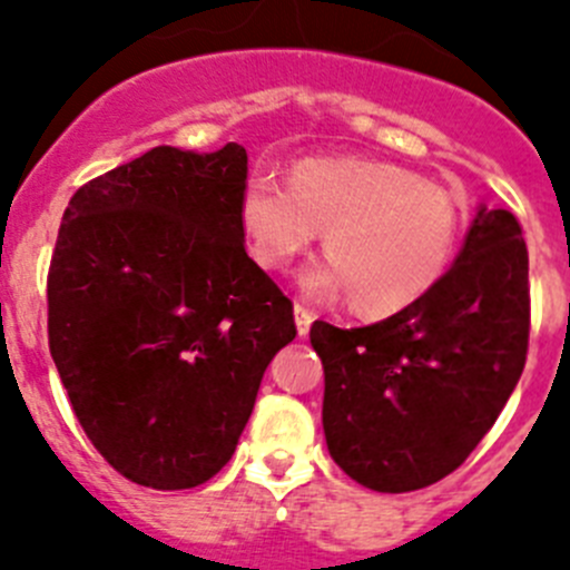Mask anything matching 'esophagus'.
<instances>
[{"mask_svg":"<svg viewBox=\"0 0 570 570\" xmlns=\"http://www.w3.org/2000/svg\"><path fill=\"white\" fill-rule=\"evenodd\" d=\"M294 320H296V331H299V336H305L311 331V322H314V311L305 308V305H299V302H296Z\"/></svg>","mask_w":570,"mask_h":570,"instance_id":"1","label":"esophagus"}]
</instances>
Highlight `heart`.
<instances>
[{"instance_id": "obj_1", "label": "heart", "mask_w": 570, "mask_h": 570, "mask_svg": "<svg viewBox=\"0 0 570 570\" xmlns=\"http://www.w3.org/2000/svg\"><path fill=\"white\" fill-rule=\"evenodd\" d=\"M239 223L262 268L285 271L325 230V254L302 276L316 299L351 294L362 316H394L425 299L448 274L460 205L440 185L376 159H299L291 185L250 176Z\"/></svg>"}]
</instances>
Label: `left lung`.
<instances>
[{
    "instance_id": "8db88e82",
    "label": "left lung",
    "mask_w": 570,
    "mask_h": 570,
    "mask_svg": "<svg viewBox=\"0 0 570 570\" xmlns=\"http://www.w3.org/2000/svg\"><path fill=\"white\" fill-rule=\"evenodd\" d=\"M531 288L517 216L480 205L425 299L365 328L314 322L322 428L336 465L380 493L428 488L468 460L517 387Z\"/></svg>"
}]
</instances>
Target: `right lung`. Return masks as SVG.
Returning a JSON list of instances; mask_svg holds the SVG:
<instances>
[{"mask_svg": "<svg viewBox=\"0 0 570 570\" xmlns=\"http://www.w3.org/2000/svg\"><path fill=\"white\" fill-rule=\"evenodd\" d=\"M248 154L170 145L70 196L48 345L79 425L136 485L183 491L234 456L294 302L245 250Z\"/></svg>", "mask_w": 570, "mask_h": 570, "instance_id": "1", "label": "right lung"}]
</instances>
